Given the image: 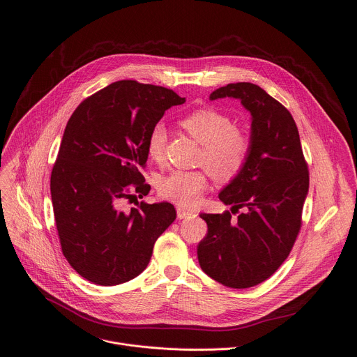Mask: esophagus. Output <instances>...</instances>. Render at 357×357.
<instances>
[{
    "label": "esophagus",
    "instance_id": "34e87169",
    "mask_svg": "<svg viewBox=\"0 0 357 357\" xmlns=\"http://www.w3.org/2000/svg\"><path fill=\"white\" fill-rule=\"evenodd\" d=\"M176 212H178V218L179 219H189V218H195L197 213H193L190 211H185L182 208H176Z\"/></svg>",
    "mask_w": 357,
    "mask_h": 357
}]
</instances>
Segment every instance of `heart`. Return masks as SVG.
<instances>
[{
  "mask_svg": "<svg viewBox=\"0 0 357 357\" xmlns=\"http://www.w3.org/2000/svg\"><path fill=\"white\" fill-rule=\"evenodd\" d=\"M182 128L202 145L199 164L219 182L232 181L243 169L249 152L250 139L235 128L234 121L213 108H202L189 114L181 121ZM167 129L164 123H155L146 141L148 156L159 162L164 158ZM208 186L204 171H172L159 181V192L178 205L193 206Z\"/></svg>",
  "mask_w": 357,
  "mask_h": 357,
  "instance_id": "obj_1",
  "label": "heart"
}]
</instances>
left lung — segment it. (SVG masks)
I'll return each mask as SVG.
<instances>
[{
	"label": "left lung",
	"mask_w": 357,
	"mask_h": 357,
	"mask_svg": "<svg viewBox=\"0 0 357 357\" xmlns=\"http://www.w3.org/2000/svg\"><path fill=\"white\" fill-rule=\"evenodd\" d=\"M235 98L250 112V152L243 169L219 192L229 211L202 213L208 234L198 245L202 271L234 289L271 278L289 256L302 223L309 172L295 119L261 86H220L209 100Z\"/></svg>",
	"instance_id": "1"
}]
</instances>
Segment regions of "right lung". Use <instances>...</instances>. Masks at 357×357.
<instances>
[{
	"label": "right lung",
	"mask_w": 357,
	"mask_h": 357,
	"mask_svg": "<svg viewBox=\"0 0 357 357\" xmlns=\"http://www.w3.org/2000/svg\"><path fill=\"white\" fill-rule=\"evenodd\" d=\"M183 102L164 86L118 81L71 115L51 174V199L62 253L86 280L115 286L137 278L175 220L169 202L129 211L121 205L149 193L139 172L148 135L167 109Z\"/></svg>",
	"instance_id": "right-lung-1"
}]
</instances>
